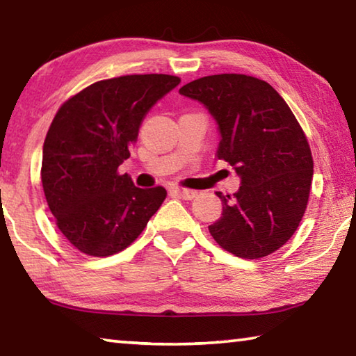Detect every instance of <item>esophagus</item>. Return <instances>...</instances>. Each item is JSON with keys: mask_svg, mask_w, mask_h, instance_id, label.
Returning a JSON list of instances; mask_svg holds the SVG:
<instances>
[{"mask_svg": "<svg viewBox=\"0 0 356 356\" xmlns=\"http://www.w3.org/2000/svg\"><path fill=\"white\" fill-rule=\"evenodd\" d=\"M172 195L182 197L185 201H191L193 197H196L197 191L196 190H188V188H171Z\"/></svg>", "mask_w": 356, "mask_h": 356, "instance_id": "obj_1", "label": "esophagus"}]
</instances>
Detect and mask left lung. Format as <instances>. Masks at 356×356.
Segmentation results:
<instances>
[{"mask_svg": "<svg viewBox=\"0 0 356 356\" xmlns=\"http://www.w3.org/2000/svg\"><path fill=\"white\" fill-rule=\"evenodd\" d=\"M212 114L220 131L216 156L240 177L222 195L209 231L222 250L259 259L280 250L303 218L312 180L308 140L284 99L267 81L240 74L202 76L179 89Z\"/></svg>", "mask_w": 356, "mask_h": 356, "instance_id": "8db88e82", "label": "left lung"}]
</instances>
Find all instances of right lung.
<instances>
[{"instance_id":"1","label":"right lung","mask_w":356,"mask_h":356,"mask_svg":"<svg viewBox=\"0 0 356 356\" xmlns=\"http://www.w3.org/2000/svg\"><path fill=\"white\" fill-rule=\"evenodd\" d=\"M179 83L163 74L102 80L58 110L42 152V186L59 231L84 254L125 250L165 201L163 186L138 188L118 168L150 108Z\"/></svg>"}]
</instances>
